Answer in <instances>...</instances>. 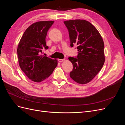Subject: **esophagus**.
Returning <instances> with one entry per match:
<instances>
[{
  "instance_id": "1",
  "label": "esophagus",
  "mask_w": 125,
  "mask_h": 125,
  "mask_svg": "<svg viewBox=\"0 0 125 125\" xmlns=\"http://www.w3.org/2000/svg\"><path fill=\"white\" fill-rule=\"evenodd\" d=\"M63 61H65V59H58V62H62Z\"/></svg>"
}]
</instances>
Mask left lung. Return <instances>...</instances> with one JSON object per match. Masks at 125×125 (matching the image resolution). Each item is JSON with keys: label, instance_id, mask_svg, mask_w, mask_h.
<instances>
[{"label": "left lung", "instance_id": "obj_1", "mask_svg": "<svg viewBox=\"0 0 125 125\" xmlns=\"http://www.w3.org/2000/svg\"><path fill=\"white\" fill-rule=\"evenodd\" d=\"M68 30L70 46L77 45V58L69 57L73 66L70 77L79 84L90 82L101 70L105 62L104 44L99 32L88 21H64Z\"/></svg>", "mask_w": 125, "mask_h": 125}]
</instances>
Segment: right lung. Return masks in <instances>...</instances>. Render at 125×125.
Wrapping results in <instances>:
<instances>
[{
    "label": "right lung",
    "mask_w": 125,
    "mask_h": 125,
    "mask_svg": "<svg viewBox=\"0 0 125 125\" xmlns=\"http://www.w3.org/2000/svg\"><path fill=\"white\" fill-rule=\"evenodd\" d=\"M53 21H41L26 29L19 43L17 53L19 66L30 80L40 82L50 76L57 66L58 60L41 55L48 49L46 36Z\"/></svg>",
    "instance_id": "1"
}]
</instances>
